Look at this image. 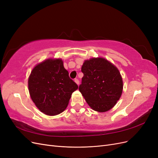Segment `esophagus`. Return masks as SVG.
I'll use <instances>...</instances> for the list:
<instances>
[{
  "label": "esophagus",
  "instance_id": "34e87169",
  "mask_svg": "<svg viewBox=\"0 0 158 158\" xmlns=\"http://www.w3.org/2000/svg\"><path fill=\"white\" fill-rule=\"evenodd\" d=\"M74 82L77 84L78 85H79V84H80V82H79V80H78V79H77V78H75L74 79Z\"/></svg>",
  "mask_w": 158,
  "mask_h": 158
}]
</instances>
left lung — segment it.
<instances>
[{
    "label": "left lung",
    "mask_w": 158,
    "mask_h": 158,
    "mask_svg": "<svg viewBox=\"0 0 158 158\" xmlns=\"http://www.w3.org/2000/svg\"><path fill=\"white\" fill-rule=\"evenodd\" d=\"M79 90L90 107L98 112L111 109L121 98L123 84L118 70L103 58L85 60Z\"/></svg>",
    "instance_id": "1"
}]
</instances>
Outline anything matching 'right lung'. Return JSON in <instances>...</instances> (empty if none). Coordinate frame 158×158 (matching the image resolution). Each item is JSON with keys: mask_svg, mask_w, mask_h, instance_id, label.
Segmentation results:
<instances>
[{"mask_svg": "<svg viewBox=\"0 0 158 158\" xmlns=\"http://www.w3.org/2000/svg\"><path fill=\"white\" fill-rule=\"evenodd\" d=\"M31 98L40 111L56 115L64 111L71 95L78 88L61 59H47L35 66L28 79Z\"/></svg>", "mask_w": 158, "mask_h": 158, "instance_id": "right-lung-1", "label": "right lung"}]
</instances>
